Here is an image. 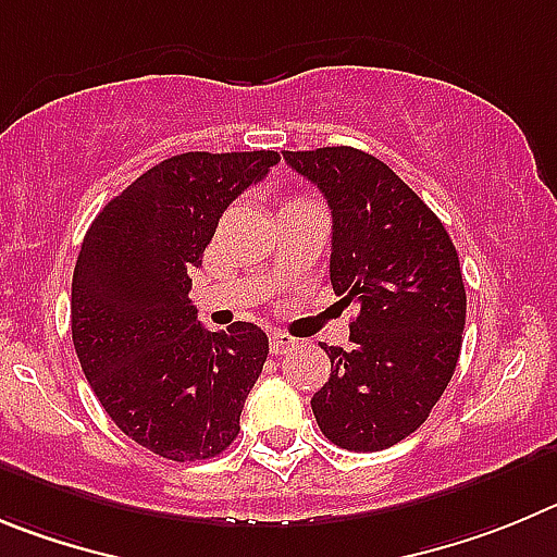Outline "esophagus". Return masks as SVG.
I'll return each mask as SVG.
<instances>
[{
    "instance_id": "1",
    "label": "esophagus",
    "mask_w": 557,
    "mask_h": 557,
    "mask_svg": "<svg viewBox=\"0 0 557 557\" xmlns=\"http://www.w3.org/2000/svg\"><path fill=\"white\" fill-rule=\"evenodd\" d=\"M269 341H272V355H285L299 344L297 338H290L288 333H280V330H274L272 338H269Z\"/></svg>"
}]
</instances>
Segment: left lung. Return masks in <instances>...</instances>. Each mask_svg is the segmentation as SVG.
Listing matches in <instances>:
<instances>
[{
  "mask_svg": "<svg viewBox=\"0 0 557 557\" xmlns=\"http://www.w3.org/2000/svg\"><path fill=\"white\" fill-rule=\"evenodd\" d=\"M333 213L330 283L358 302L352 347L322 349L330 380L310 399L333 444L377 453L424 424L453 380L466 288L449 233L374 154L352 147L283 152Z\"/></svg>",
  "mask_w": 557,
  "mask_h": 557,
  "instance_id": "1",
  "label": "left lung"
}]
</instances>
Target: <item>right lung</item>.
Wrapping results in <instances>:
<instances>
[{"instance_id":"obj_1","label":"right lung","mask_w":557,"mask_h":557,"mask_svg":"<svg viewBox=\"0 0 557 557\" xmlns=\"http://www.w3.org/2000/svg\"><path fill=\"white\" fill-rule=\"evenodd\" d=\"M277 152H183L110 199L88 227L72 280V338L102 408L169 460L216 458L269 355L267 333H210L188 299L194 267L235 197Z\"/></svg>"}]
</instances>
